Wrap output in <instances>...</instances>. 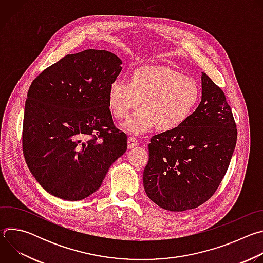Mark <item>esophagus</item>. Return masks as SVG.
Masks as SVG:
<instances>
[{"label": "esophagus", "instance_id": "34e87169", "mask_svg": "<svg viewBox=\"0 0 263 263\" xmlns=\"http://www.w3.org/2000/svg\"><path fill=\"white\" fill-rule=\"evenodd\" d=\"M136 145H138V139L136 137H134V136H130L128 138V147L129 148H133Z\"/></svg>", "mask_w": 263, "mask_h": 263}]
</instances>
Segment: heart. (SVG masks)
Here are the masks:
<instances>
[{
    "label": "heart",
    "instance_id": "1",
    "mask_svg": "<svg viewBox=\"0 0 263 263\" xmlns=\"http://www.w3.org/2000/svg\"><path fill=\"white\" fill-rule=\"evenodd\" d=\"M200 97L197 81L164 66L143 67L131 81L117 79L109 86L108 102L117 119H125L141 102L143 106L127 121L125 128L143 133L155 125L160 130L179 127L191 116Z\"/></svg>",
    "mask_w": 263,
    "mask_h": 263
}]
</instances>
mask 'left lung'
<instances>
[{"label":"left lung","mask_w":263,"mask_h":263,"mask_svg":"<svg viewBox=\"0 0 263 263\" xmlns=\"http://www.w3.org/2000/svg\"><path fill=\"white\" fill-rule=\"evenodd\" d=\"M237 139L231 107L223 91L202 74V101L179 127L154 135L143 171L147 197L170 211L208 201L226 174Z\"/></svg>","instance_id":"obj_1"}]
</instances>
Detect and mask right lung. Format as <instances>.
Segmentation results:
<instances>
[{"instance_id":"right-lung-1","label":"right lung","mask_w":263,"mask_h":263,"mask_svg":"<svg viewBox=\"0 0 263 263\" xmlns=\"http://www.w3.org/2000/svg\"><path fill=\"white\" fill-rule=\"evenodd\" d=\"M122 60L104 50L66 55L37 76L28 90L23 152L49 194L79 201L97 192L127 149L112 120L108 92Z\"/></svg>"}]
</instances>
